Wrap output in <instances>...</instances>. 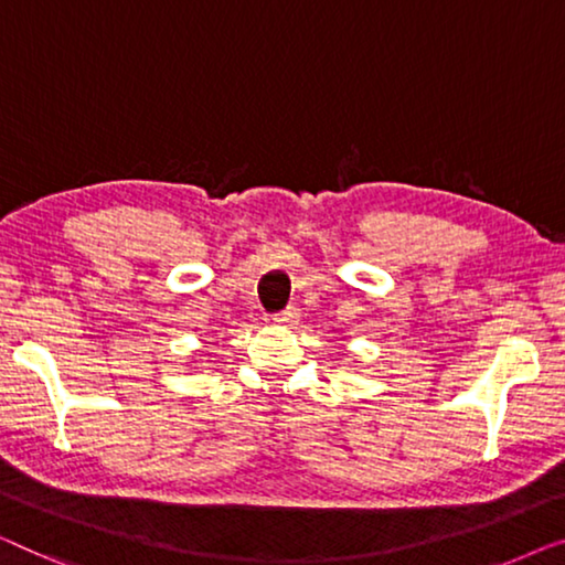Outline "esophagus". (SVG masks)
<instances>
[{"mask_svg": "<svg viewBox=\"0 0 565 565\" xmlns=\"http://www.w3.org/2000/svg\"><path fill=\"white\" fill-rule=\"evenodd\" d=\"M271 320L276 322V324H297L299 322V309H294V307H289V309H284V312H276Z\"/></svg>", "mask_w": 565, "mask_h": 565, "instance_id": "obj_1", "label": "esophagus"}]
</instances>
